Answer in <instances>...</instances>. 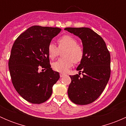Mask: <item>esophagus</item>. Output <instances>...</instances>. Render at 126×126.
<instances>
[{
    "label": "esophagus",
    "mask_w": 126,
    "mask_h": 126,
    "mask_svg": "<svg viewBox=\"0 0 126 126\" xmlns=\"http://www.w3.org/2000/svg\"><path fill=\"white\" fill-rule=\"evenodd\" d=\"M65 74H63V73H60V77H63L64 76H65Z\"/></svg>",
    "instance_id": "1"
}]
</instances>
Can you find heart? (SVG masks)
Returning <instances> with one entry per match:
<instances>
[{
    "label": "heart",
    "mask_w": 126,
    "mask_h": 126,
    "mask_svg": "<svg viewBox=\"0 0 126 126\" xmlns=\"http://www.w3.org/2000/svg\"><path fill=\"white\" fill-rule=\"evenodd\" d=\"M58 48L53 43H50L47 47L49 58L55 59L62 51V58H60L52 64L53 69L58 72H66L73 65V63H80L83 57V49L77 43V40L71 35H64L57 40Z\"/></svg>",
    "instance_id": "heart-1"
}]
</instances>
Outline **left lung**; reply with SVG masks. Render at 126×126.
Returning a JSON list of instances; mask_svg holds the SVG:
<instances>
[{
	"mask_svg": "<svg viewBox=\"0 0 126 126\" xmlns=\"http://www.w3.org/2000/svg\"><path fill=\"white\" fill-rule=\"evenodd\" d=\"M79 37L83 44V57L77 70L82 72L69 76L71 82L68 90L69 99L77 105H87L102 94L110 77V54L101 36L90 28H65Z\"/></svg>",
	"mask_w": 126,
	"mask_h": 126,
	"instance_id": "1",
	"label": "left lung"
}]
</instances>
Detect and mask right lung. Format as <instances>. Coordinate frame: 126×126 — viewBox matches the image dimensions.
<instances>
[{
    "label": "right lung",
    "mask_w": 126,
    "mask_h": 126,
    "mask_svg": "<svg viewBox=\"0 0 126 126\" xmlns=\"http://www.w3.org/2000/svg\"><path fill=\"white\" fill-rule=\"evenodd\" d=\"M62 29L34 25L19 35L13 45L8 62L11 81L16 91L32 104L49 99L60 78L52 70L47 47ZM39 68H44L41 72Z\"/></svg>",
    "instance_id": "right-lung-1"
}]
</instances>
